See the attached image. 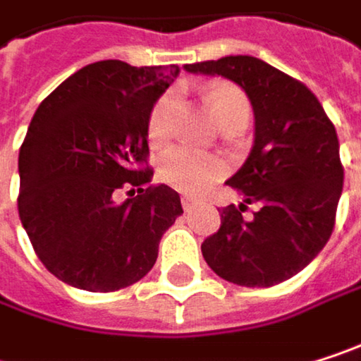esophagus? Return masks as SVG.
I'll return each instance as SVG.
<instances>
[{"mask_svg":"<svg viewBox=\"0 0 361 361\" xmlns=\"http://www.w3.org/2000/svg\"><path fill=\"white\" fill-rule=\"evenodd\" d=\"M196 204H198V198H194V196H181V207H183V211H185V213H188V211H192Z\"/></svg>","mask_w":361,"mask_h":361,"instance_id":"esophagus-1","label":"esophagus"}]
</instances>
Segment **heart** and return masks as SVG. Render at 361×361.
Here are the masks:
<instances>
[{
	"label": "heart",
	"mask_w": 361,
	"mask_h": 361,
	"mask_svg": "<svg viewBox=\"0 0 361 361\" xmlns=\"http://www.w3.org/2000/svg\"><path fill=\"white\" fill-rule=\"evenodd\" d=\"M207 106L213 112L219 125L232 118H247L249 102L247 96L230 85V83H213L204 94ZM178 104V94L167 92L157 100L148 116V135L154 142H163L171 131V116ZM161 178L171 188L188 192V194H202L215 181H219L228 173V163L217 154H207L194 148L178 146L163 154L161 159Z\"/></svg>",
	"instance_id": "obj_1"
}]
</instances>
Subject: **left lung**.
<instances>
[{
  "label": "left lung",
  "mask_w": 361,
  "mask_h": 361,
  "mask_svg": "<svg viewBox=\"0 0 361 361\" xmlns=\"http://www.w3.org/2000/svg\"><path fill=\"white\" fill-rule=\"evenodd\" d=\"M183 68L234 81L255 114L251 154L226 181L245 202L221 209L202 257L238 286L280 284L310 265L332 234L343 190L334 125L301 81L259 58L226 56ZM247 204H255L251 220L242 215Z\"/></svg>",
  "instance_id": "left-lung-1"
}]
</instances>
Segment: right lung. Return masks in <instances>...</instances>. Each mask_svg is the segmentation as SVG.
<instances>
[{"label": "right lung", "instance_id": "obj_1", "mask_svg": "<svg viewBox=\"0 0 361 361\" xmlns=\"http://www.w3.org/2000/svg\"><path fill=\"white\" fill-rule=\"evenodd\" d=\"M180 66L100 60L60 83L33 114L18 154V215L58 280L112 293L142 280L163 234L183 213L180 194L148 185V116ZM129 185L123 205L111 194Z\"/></svg>", "mask_w": 361, "mask_h": 361}]
</instances>
